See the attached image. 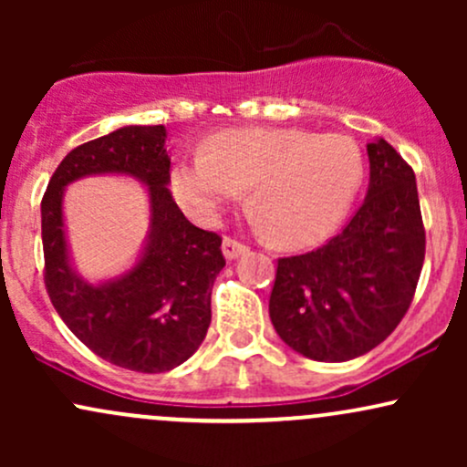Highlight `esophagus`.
<instances>
[{
	"label": "esophagus",
	"instance_id": "obj_1",
	"mask_svg": "<svg viewBox=\"0 0 467 467\" xmlns=\"http://www.w3.org/2000/svg\"><path fill=\"white\" fill-rule=\"evenodd\" d=\"M222 252H223V256H226V261H234V259H239L241 254H245L248 248H245L244 244H239V241L226 237L222 244Z\"/></svg>",
	"mask_w": 467,
	"mask_h": 467
}]
</instances>
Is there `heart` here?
Returning <instances> with one entry per match:
<instances>
[{
  "label": "heart",
  "instance_id": "heart-1",
  "mask_svg": "<svg viewBox=\"0 0 467 467\" xmlns=\"http://www.w3.org/2000/svg\"><path fill=\"white\" fill-rule=\"evenodd\" d=\"M362 175V153L347 136L248 127L217 133L206 151L175 160L171 192L191 219L215 223L250 189V203L270 239L298 250L340 228Z\"/></svg>",
  "mask_w": 467,
  "mask_h": 467
}]
</instances>
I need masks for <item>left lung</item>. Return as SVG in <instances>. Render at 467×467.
Listing matches in <instances>:
<instances>
[{"label": "left lung", "instance_id": "1", "mask_svg": "<svg viewBox=\"0 0 467 467\" xmlns=\"http://www.w3.org/2000/svg\"><path fill=\"white\" fill-rule=\"evenodd\" d=\"M367 155V197L345 230L323 248L278 259L272 325L309 360L347 362L375 349L404 318L421 275L415 173L384 138Z\"/></svg>", "mask_w": 467, "mask_h": 467}]
</instances>
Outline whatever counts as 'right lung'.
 <instances>
[{
	"instance_id": "right-lung-1",
	"label": "right lung",
	"mask_w": 467,
	"mask_h": 467,
	"mask_svg": "<svg viewBox=\"0 0 467 467\" xmlns=\"http://www.w3.org/2000/svg\"><path fill=\"white\" fill-rule=\"evenodd\" d=\"M122 174L148 191L150 230L120 275L89 282L68 250L62 200L69 183ZM164 125H127L69 151L41 202L46 287L57 314L88 349L116 367L164 373L200 349L211 325V289L226 265L222 239L192 226L169 191Z\"/></svg>"
}]
</instances>
